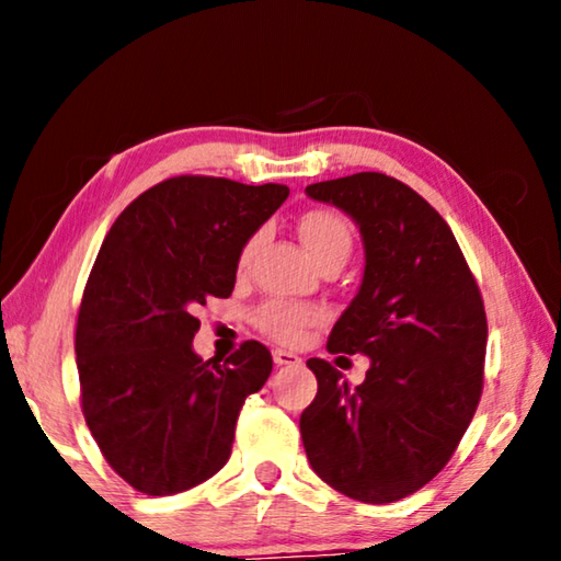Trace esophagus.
Returning <instances> with one entry per match:
<instances>
[{"mask_svg": "<svg viewBox=\"0 0 561 561\" xmlns=\"http://www.w3.org/2000/svg\"><path fill=\"white\" fill-rule=\"evenodd\" d=\"M272 358H274V364H277V366H297V364H301V358L297 354H291V351H287V348H274Z\"/></svg>", "mask_w": 561, "mask_h": 561, "instance_id": "esophagus-1", "label": "esophagus"}]
</instances>
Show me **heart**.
Here are the masks:
<instances>
[{
    "label": "heart",
    "instance_id": "1",
    "mask_svg": "<svg viewBox=\"0 0 561 561\" xmlns=\"http://www.w3.org/2000/svg\"><path fill=\"white\" fill-rule=\"evenodd\" d=\"M297 230L304 247L311 254V260L317 264L327 262L331 257H348L351 247H354V234H351V227L346 225L344 217H339L331 210H309L299 217ZM254 247H257V237L247 240L240 250V257L237 264L244 270L250 264ZM324 319V311L311 307V304H294V301H267L260 307L257 321L260 331L272 336L274 341H282V344H297L301 336L307 334L309 327H314L317 321Z\"/></svg>",
    "mask_w": 561,
    "mask_h": 561
}]
</instances>
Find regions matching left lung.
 <instances>
[{"label":"left lung","mask_w":561,"mask_h":561,"mask_svg":"<svg viewBox=\"0 0 561 561\" xmlns=\"http://www.w3.org/2000/svg\"><path fill=\"white\" fill-rule=\"evenodd\" d=\"M307 195L360 230L364 279L327 348L371 368L351 388L329 360H307L319 391L299 417L304 450L341 495L386 505L445 468L478 411L485 304L448 222L401 180L356 173Z\"/></svg>","instance_id":"obj_1"}]
</instances>
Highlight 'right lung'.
I'll list each match as a JSON object with an SVG mask.
<instances>
[{
    "label": "right lung",
    "instance_id": "1",
    "mask_svg": "<svg viewBox=\"0 0 561 561\" xmlns=\"http://www.w3.org/2000/svg\"><path fill=\"white\" fill-rule=\"evenodd\" d=\"M289 187L178 175L146 190L113 222L76 324L81 408L103 458L130 488L175 495L230 460L247 396L272 354L244 341L225 364L193 351V311L234 289L244 242Z\"/></svg>",
    "mask_w": 561,
    "mask_h": 561
}]
</instances>
